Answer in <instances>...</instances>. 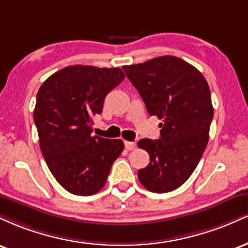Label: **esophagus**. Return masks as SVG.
I'll return each instance as SVG.
<instances>
[{
  "label": "esophagus",
  "instance_id": "esophagus-1",
  "mask_svg": "<svg viewBox=\"0 0 248 248\" xmlns=\"http://www.w3.org/2000/svg\"><path fill=\"white\" fill-rule=\"evenodd\" d=\"M124 148L127 150H133L136 148V143L135 142H130V141H124Z\"/></svg>",
  "mask_w": 248,
  "mask_h": 248
}]
</instances>
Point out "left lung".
I'll use <instances>...</instances> for the list:
<instances>
[{
    "mask_svg": "<svg viewBox=\"0 0 248 248\" xmlns=\"http://www.w3.org/2000/svg\"><path fill=\"white\" fill-rule=\"evenodd\" d=\"M122 69L148 113L162 120L158 140L138 142L150 156L149 164L138 171L139 179L152 192L172 191L191 176L209 141L213 118L209 85L195 66L173 56Z\"/></svg>",
    "mask_w": 248,
    "mask_h": 248,
    "instance_id": "1",
    "label": "left lung"
}]
</instances>
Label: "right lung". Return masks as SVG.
Masks as SVG:
<instances>
[{
  "instance_id": "add662e5",
  "label": "right lung",
  "mask_w": 248,
  "mask_h": 248,
  "mask_svg": "<svg viewBox=\"0 0 248 248\" xmlns=\"http://www.w3.org/2000/svg\"><path fill=\"white\" fill-rule=\"evenodd\" d=\"M124 79L119 67L72 65L39 87L33 110L39 147L53 177L73 195L100 191L124 150L121 140L92 135L93 116L101 114L106 95Z\"/></svg>"
}]
</instances>
